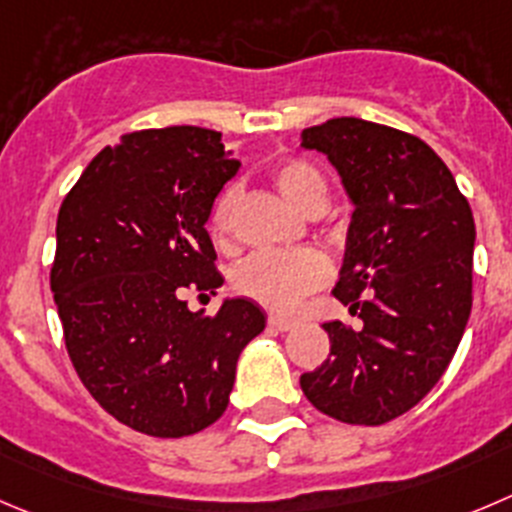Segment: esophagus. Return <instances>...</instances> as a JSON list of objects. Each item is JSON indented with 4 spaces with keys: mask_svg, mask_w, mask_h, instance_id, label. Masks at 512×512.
<instances>
[{
    "mask_svg": "<svg viewBox=\"0 0 512 512\" xmlns=\"http://www.w3.org/2000/svg\"><path fill=\"white\" fill-rule=\"evenodd\" d=\"M294 326H296L294 319H286V316H279V314L269 316V329H274V332H289V329H294Z\"/></svg>",
    "mask_w": 512,
    "mask_h": 512,
    "instance_id": "1",
    "label": "esophagus"
}]
</instances>
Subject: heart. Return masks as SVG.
Here are the masks:
<instances>
[{"mask_svg":"<svg viewBox=\"0 0 512 512\" xmlns=\"http://www.w3.org/2000/svg\"><path fill=\"white\" fill-rule=\"evenodd\" d=\"M274 183L281 196L299 211H311L316 203H326V180L311 163L289 158L274 168ZM236 188H226L216 198L208 216V231L218 246L231 238ZM329 279V261L316 251L294 253H253L233 271V289L246 299L274 311H291L306 294L319 289Z\"/></svg>","mask_w":512,"mask_h":512,"instance_id":"b5f03b06","label":"heart"}]
</instances>
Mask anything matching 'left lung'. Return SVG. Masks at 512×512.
<instances>
[{
    "label": "left lung",
    "instance_id": "1",
    "mask_svg": "<svg viewBox=\"0 0 512 512\" xmlns=\"http://www.w3.org/2000/svg\"><path fill=\"white\" fill-rule=\"evenodd\" d=\"M301 148L326 155L354 206L332 294L364 321L359 332L326 321L332 352L301 389L334 420L384 425L440 382L465 334L470 203L430 145L387 125L326 120L301 133Z\"/></svg>",
    "mask_w": 512,
    "mask_h": 512
}]
</instances>
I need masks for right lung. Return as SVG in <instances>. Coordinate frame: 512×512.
Returning a JSON list of instances; mask_svg holds the SVG:
<instances>
[{
  "label": "right lung",
  "mask_w": 512,
  "mask_h": 512,
  "mask_svg": "<svg viewBox=\"0 0 512 512\" xmlns=\"http://www.w3.org/2000/svg\"><path fill=\"white\" fill-rule=\"evenodd\" d=\"M238 168L216 130H140L102 148L62 201L50 286L67 354L97 405L143 435L213 425L264 332L251 299H223L216 316L183 301L223 286L206 223Z\"/></svg>",
  "instance_id": "right-lung-1"
}]
</instances>
